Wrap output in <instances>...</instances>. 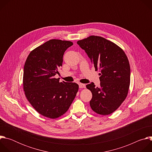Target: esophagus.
<instances>
[{"label":"esophagus","mask_w":152,"mask_h":152,"mask_svg":"<svg viewBox=\"0 0 152 152\" xmlns=\"http://www.w3.org/2000/svg\"><path fill=\"white\" fill-rule=\"evenodd\" d=\"M79 88H85V86H86L85 84L81 83H79Z\"/></svg>","instance_id":"obj_1"}]
</instances>
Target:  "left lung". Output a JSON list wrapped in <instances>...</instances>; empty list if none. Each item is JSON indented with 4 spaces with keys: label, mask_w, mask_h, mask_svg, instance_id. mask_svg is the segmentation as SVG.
<instances>
[{
    "label": "left lung",
    "mask_w": 152,
    "mask_h": 152,
    "mask_svg": "<svg viewBox=\"0 0 152 152\" xmlns=\"http://www.w3.org/2000/svg\"><path fill=\"white\" fill-rule=\"evenodd\" d=\"M77 45L85 51L96 71L100 70V86L93 82L86 85L92 93L90 104L97 114L106 115L114 113L127 96L131 69L124 52L112 41L91 35L79 40Z\"/></svg>",
    "instance_id": "left-lung-1"
}]
</instances>
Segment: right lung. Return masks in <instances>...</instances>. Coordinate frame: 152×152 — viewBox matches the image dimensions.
<instances>
[{"mask_svg":"<svg viewBox=\"0 0 152 152\" xmlns=\"http://www.w3.org/2000/svg\"><path fill=\"white\" fill-rule=\"evenodd\" d=\"M73 43L53 39L31 52L24 66L23 90L29 102L41 115L56 118L66 113L75 99L79 85L59 82L54 77L63 62L64 53Z\"/></svg>","mask_w":152,"mask_h":152,"instance_id":"1","label":"right lung"}]
</instances>
